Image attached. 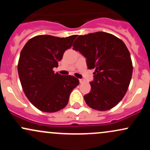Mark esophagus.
Returning <instances> with one entry per match:
<instances>
[{
	"mask_svg": "<svg viewBox=\"0 0 150 150\" xmlns=\"http://www.w3.org/2000/svg\"><path fill=\"white\" fill-rule=\"evenodd\" d=\"M79 81H80V84H82L84 82H85V80H82V79H80V80H79Z\"/></svg>",
	"mask_w": 150,
	"mask_h": 150,
	"instance_id": "1",
	"label": "esophagus"
}]
</instances>
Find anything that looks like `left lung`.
I'll use <instances>...</instances> for the list:
<instances>
[{"label": "left lung", "mask_w": 150, "mask_h": 150, "mask_svg": "<svg viewBox=\"0 0 150 150\" xmlns=\"http://www.w3.org/2000/svg\"><path fill=\"white\" fill-rule=\"evenodd\" d=\"M73 49L95 69L91 91L84 96L90 108L106 111L116 106L128 90L132 74L130 54L124 42L111 34L98 32L80 35Z\"/></svg>", "instance_id": "obj_1"}]
</instances>
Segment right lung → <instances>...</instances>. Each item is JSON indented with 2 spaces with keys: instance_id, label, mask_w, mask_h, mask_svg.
<instances>
[{
  "instance_id": "right-lung-1",
  "label": "right lung",
  "mask_w": 150,
  "mask_h": 150,
  "mask_svg": "<svg viewBox=\"0 0 150 150\" xmlns=\"http://www.w3.org/2000/svg\"><path fill=\"white\" fill-rule=\"evenodd\" d=\"M76 37L36 36L22 49L18 70L22 89L29 101L43 112H56L65 108L70 93L79 85L75 77L53 70Z\"/></svg>"
}]
</instances>
